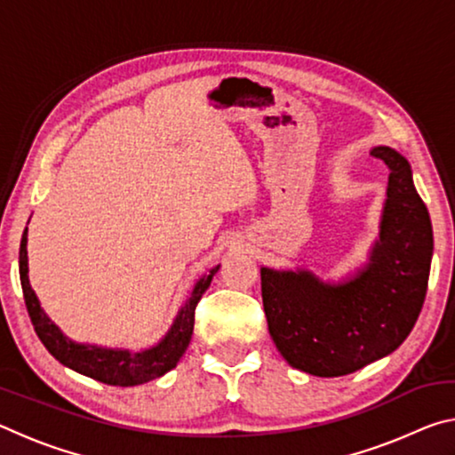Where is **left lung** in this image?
I'll list each match as a JSON object with an SVG mask.
<instances>
[{
	"label": "left lung",
	"mask_w": 455,
	"mask_h": 455,
	"mask_svg": "<svg viewBox=\"0 0 455 455\" xmlns=\"http://www.w3.org/2000/svg\"><path fill=\"white\" fill-rule=\"evenodd\" d=\"M389 168L379 236L367 263L341 283L297 268L260 267L263 307L276 349L291 367L341 377L394 353L411 333L426 299L434 230L397 150L375 146Z\"/></svg>",
	"instance_id": "8db88e82"
}]
</instances>
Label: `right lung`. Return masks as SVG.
Segmentation results:
<instances>
[{
  "instance_id": "right-lung-1",
  "label": "right lung",
  "mask_w": 455,
  "mask_h": 455,
  "mask_svg": "<svg viewBox=\"0 0 455 455\" xmlns=\"http://www.w3.org/2000/svg\"><path fill=\"white\" fill-rule=\"evenodd\" d=\"M220 265L212 267L209 273L200 276L195 283L187 301L176 313L168 333L160 339L156 345L148 349L130 351V349H110L100 347V345L90 343H76L70 337L61 333L60 327L53 323L45 311L42 309L40 301H37L36 292L29 284L28 276V228L21 235L20 244V281L21 289H24L26 307L32 319V325L36 329L37 337L44 343L53 357H56L61 365L74 369L92 379L102 381L106 385H120V387H132V385H142L146 381L163 377L164 373L176 367L180 357L187 351L192 329H195V309L204 295V291L211 287L212 276L217 275Z\"/></svg>"
}]
</instances>
